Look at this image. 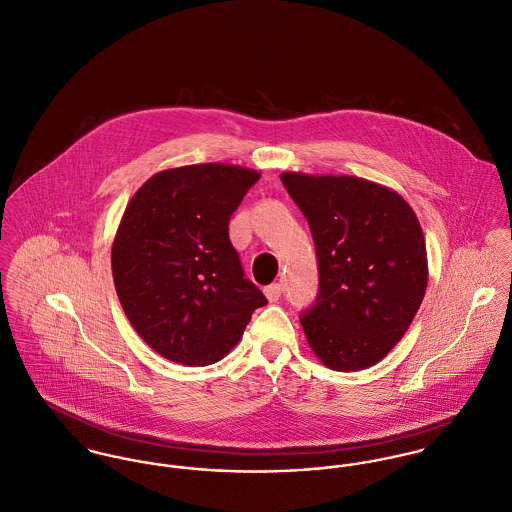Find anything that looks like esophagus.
I'll return each mask as SVG.
<instances>
[{
    "label": "esophagus",
    "mask_w": 512,
    "mask_h": 512,
    "mask_svg": "<svg viewBox=\"0 0 512 512\" xmlns=\"http://www.w3.org/2000/svg\"><path fill=\"white\" fill-rule=\"evenodd\" d=\"M280 294H282V286H280L278 282H275V284H269V286H265V296L269 298V302H278Z\"/></svg>",
    "instance_id": "1"
}]
</instances>
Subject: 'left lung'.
Returning <instances> with one entry per match:
<instances>
[{"label": "left lung", "instance_id": "obj_1", "mask_svg": "<svg viewBox=\"0 0 512 512\" xmlns=\"http://www.w3.org/2000/svg\"><path fill=\"white\" fill-rule=\"evenodd\" d=\"M314 237L319 288L300 323L317 358L341 372L380 362L427 290L419 220L394 191L358 177L282 173Z\"/></svg>", "mask_w": 512, "mask_h": 512}]
</instances>
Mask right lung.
<instances>
[{"mask_svg":"<svg viewBox=\"0 0 512 512\" xmlns=\"http://www.w3.org/2000/svg\"><path fill=\"white\" fill-rule=\"evenodd\" d=\"M257 181V171L236 165H185L154 175L128 202L113 243V278L124 314L161 356L214 364L267 304L228 232Z\"/></svg>","mask_w":512,"mask_h":512,"instance_id":"right-lung-1","label":"right lung"}]
</instances>
